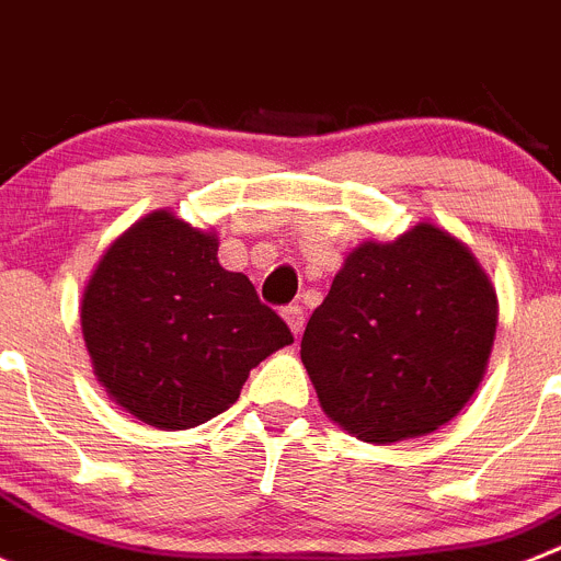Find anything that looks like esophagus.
I'll return each instance as SVG.
<instances>
[{
    "label": "esophagus",
    "mask_w": 561,
    "mask_h": 561,
    "mask_svg": "<svg viewBox=\"0 0 561 561\" xmlns=\"http://www.w3.org/2000/svg\"><path fill=\"white\" fill-rule=\"evenodd\" d=\"M282 316H285L287 327L293 330V335H301V330H305V310H301L299 305H287L285 310H282Z\"/></svg>",
    "instance_id": "34e87169"
}]
</instances>
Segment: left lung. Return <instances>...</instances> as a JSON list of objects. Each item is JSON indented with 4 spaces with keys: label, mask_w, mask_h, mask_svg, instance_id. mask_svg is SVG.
I'll return each instance as SVG.
<instances>
[{
    "label": "left lung",
    "mask_w": 561,
    "mask_h": 561,
    "mask_svg": "<svg viewBox=\"0 0 561 561\" xmlns=\"http://www.w3.org/2000/svg\"><path fill=\"white\" fill-rule=\"evenodd\" d=\"M497 296L450 231L419 224L357 245L301 337V363L332 422L371 444L427 436L476 393Z\"/></svg>",
    "instance_id": "8db88e82"
}]
</instances>
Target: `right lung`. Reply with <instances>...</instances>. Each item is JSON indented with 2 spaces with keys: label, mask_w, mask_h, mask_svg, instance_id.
I'll return each instance as SVG.
<instances>
[{
  "label": "right lung",
  "mask_w": 561,
  "mask_h": 561,
  "mask_svg": "<svg viewBox=\"0 0 561 561\" xmlns=\"http://www.w3.org/2000/svg\"><path fill=\"white\" fill-rule=\"evenodd\" d=\"M98 380L139 422L186 431L224 413L249 371L293 343L249 276L218 262V237L156 209L119 234L80 301Z\"/></svg>",
  "instance_id": "obj_1"
}]
</instances>
